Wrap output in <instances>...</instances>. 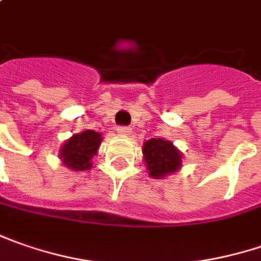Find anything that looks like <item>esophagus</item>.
Returning a JSON list of instances; mask_svg holds the SVG:
<instances>
[{
  "label": "esophagus",
  "instance_id": "obj_1",
  "mask_svg": "<svg viewBox=\"0 0 261 261\" xmlns=\"http://www.w3.org/2000/svg\"><path fill=\"white\" fill-rule=\"evenodd\" d=\"M117 133L121 134V136H128V134L131 133V128L130 127H125V125H121V127L117 128Z\"/></svg>",
  "mask_w": 261,
  "mask_h": 261
}]
</instances>
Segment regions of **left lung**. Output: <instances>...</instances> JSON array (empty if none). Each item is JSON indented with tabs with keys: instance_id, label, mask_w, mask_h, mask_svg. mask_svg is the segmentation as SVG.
<instances>
[{
	"instance_id": "obj_1",
	"label": "left lung",
	"mask_w": 261,
	"mask_h": 261,
	"mask_svg": "<svg viewBox=\"0 0 261 261\" xmlns=\"http://www.w3.org/2000/svg\"><path fill=\"white\" fill-rule=\"evenodd\" d=\"M143 159L149 175L152 178H165L181 168L182 153L169 140L150 139L143 144Z\"/></svg>"
}]
</instances>
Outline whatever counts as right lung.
Here are the masks:
<instances>
[{"mask_svg": "<svg viewBox=\"0 0 261 261\" xmlns=\"http://www.w3.org/2000/svg\"><path fill=\"white\" fill-rule=\"evenodd\" d=\"M100 142V133L93 130L74 134L61 146L60 159L73 171H87L92 168V158L97 153Z\"/></svg>", "mask_w": 261, "mask_h": 261, "instance_id": "right-lung-1", "label": "right lung"}]
</instances>
